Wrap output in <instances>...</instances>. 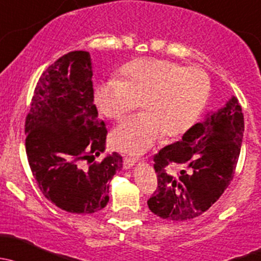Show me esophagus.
<instances>
[{
    "label": "esophagus",
    "mask_w": 261,
    "mask_h": 261,
    "mask_svg": "<svg viewBox=\"0 0 261 261\" xmlns=\"http://www.w3.org/2000/svg\"><path fill=\"white\" fill-rule=\"evenodd\" d=\"M134 165H136V160H134V158H130V157L123 158V167H124L125 170H129V168L133 167Z\"/></svg>",
    "instance_id": "esophagus-1"
}]
</instances>
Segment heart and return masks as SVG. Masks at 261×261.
Here are the masks:
<instances>
[{"instance_id": "1", "label": "heart", "mask_w": 261, "mask_h": 261, "mask_svg": "<svg viewBox=\"0 0 261 261\" xmlns=\"http://www.w3.org/2000/svg\"><path fill=\"white\" fill-rule=\"evenodd\" d=\"M124 80L100 83L95 91L99 111L113 120L124 119L142 101L143 114L125 120L113 132L122 152L141 155L161 137H176L195 124L210 95L205 71L161 59H139L122 70Z\"/></svg>"}]
</instances>
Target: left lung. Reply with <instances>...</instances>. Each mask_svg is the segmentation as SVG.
Listing matches in <instances>:
<instances>
[{"instance_id":"left-lung-1","label":"left lung","mask_w":261,"mask_h":261,"mask_svg":"<svg viewBox=\"0 0 261 261\" xmlns=\"http://www.w3.org/2000/svg\"><path fill=\"white\" fill-rule=\"evenodd\" d=\"M244 136V115L235 96L192 125L182 141L154 155L157 190L149 210L162 219H195L216 202L233 177ZM177 168L176 172L171 171Z\"/></svg>"}]
</instances>
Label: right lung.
I'll return each mask as SVG.
<instances>
[{
  "instance_id": "right-lung-1",
  "label": "right lung",
  "mask_w": 261,
  "mask_h": 261,
  "mask_svg": "<svg viewBox=\"0 0 261 261\" xmlns=\"http://www.w3.org/2000/svg\"><path fill=\"white\" fill-rule=\"evenodd\" d=\"M88 51H71L37 82L26 117V154L42 195L61 210L93 214L107 206L122 155L107 154V128L94 104Z\"/></svg>"
}]
</instances>
